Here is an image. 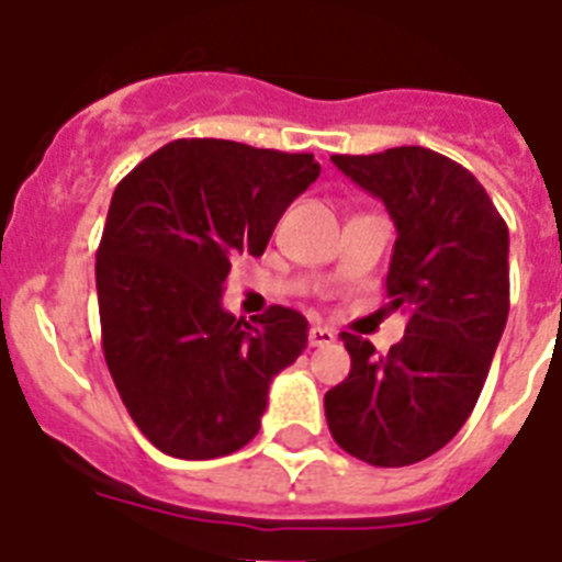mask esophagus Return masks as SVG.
Returning a JSON list of instances; mask_svg holds the SVG:
<instances>
[{"instance_id":"esophagus-1","label":"esophagus","mask_w":562,"mask_h":562,"mask_svg":"<svg viewBox=\"0 0 562 562\" xmlns=\"http://www.w3.org/2000/svg\"><path fill=\"white\" fill-rule=\"evenodd\" d=\"M334 339H337V334L331 331V328H325V325H311L308 331V342L314 348H323V346H331Z\"/></svg>"}]
</instances>
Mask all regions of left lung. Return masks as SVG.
<instances>
[{
    "label": "left lung",
    "instance_id": "8db88e82",
    "mask_svg": "<svg viewBox=\"0 0 562 562\" xmlns=\"http://www.w3.org/2000/svg\"><path fill=\"white\" fill-rule=\"evenodd\" d=\"M331 162L394 220L385 291L408 325L389 353L342 331L351 371L325 394V419L342 451L400 469L440 451L474 412L508 319V228L474 173L437 150Z\"/></svg>",
    "mask_w": 562,
    "mask_h": 562
}]
</instances>
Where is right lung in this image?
<instances>
[{
    "label": "right lung",
    "mask_w": 562,
    "mask_h": 562,
    "mask_svg": "<svg viewBox=\"0 0 562 562\" xmlns=\"http://www.w3.org/2000/svg\"><path fill=\"white\" fill-rule=\"evenodd\" d=\"M319 177L314 154L177 139L113 191L97 251L108 371L162 454L214 460L251 442L268 385L308 346L300 311L248 325L223 308L231 262L262 257L291 202Z\"/></svg>",
    "instance_id": "right-lung-1"
}]
</instances>
